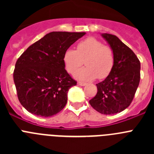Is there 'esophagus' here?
<instances>
[{"label": "esophagus", "instance_id": "1", "mask_svg": "<svg viewBox=\"0 0 154 154\" xmlns=\"http://www.w3.org/2000/svg\"><path fill=\"white\" fill-rule=\"evenodd\" d=\"M78 85H81V86H85L86 85L85 82H78Z\"/></svg>", "mask_w": 154, "mask_h": 154}]
</instances>
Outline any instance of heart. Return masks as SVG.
I'll use <instances>...</instances> for the list:
<instances>
[{"label":"heart","instance_id":"heart-1","mask_svg":"<svg viewBox=\"0 0 154 154\" xmlns=\"http://www.w3.org/2000/svg\"><path fill=\"white\" fill-rule=\"evenodd\" d=\"M86 66L79 70L75 76L82 81L106 78L113 69L115 56L112 48L103 45L99 39L89 37L76 45V50L68 48L63 54V62L68 72L74 74L83 64Z\"/></svg>","mask_w":154,"mask_h":154}]
</instances>
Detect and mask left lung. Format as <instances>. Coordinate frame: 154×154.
I'll return each instance as SVG.
<instances>
[{
    "label": "left lung",
    "mask_w": 154,
    "mask_h": 154,
    "mask_svg": "<svg viewBox=\"0 0 154 154\" xmlns=\"http://www.w3.org/2000/svg\"><path fill=\"white\" fill-rule=\"evenodd\" d=\"M102 36L112 48L115 63L106 79L96 84L97 94L89 103L100 113L112 115L126 109L133 101L140 80V62L116 35L106 33Z\"/></svg>",
    "instance_id": "8db88e82"
}]
</instances>
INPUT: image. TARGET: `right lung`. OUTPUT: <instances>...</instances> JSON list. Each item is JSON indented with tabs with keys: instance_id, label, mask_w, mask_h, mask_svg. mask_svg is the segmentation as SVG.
<instances>
[{
	"instance_id": "right-lung-1",
	"label": "right lung",
	"mask_w": 154,
	"mask_h": 154,
	"mask_svg": "<svg viewBox=\"0 0 154 154\" xmlns=\"http://www.w3.org/2000/svg\"><path fill=\"white\" fill-rule=\"evenodd\" d=\"M85 32L52 31L30 45L14 71L19 102L31 113L49 117L67 103L69 89L75 85L65 69L63 54Z\"/></svg>"
}]
</instances>
